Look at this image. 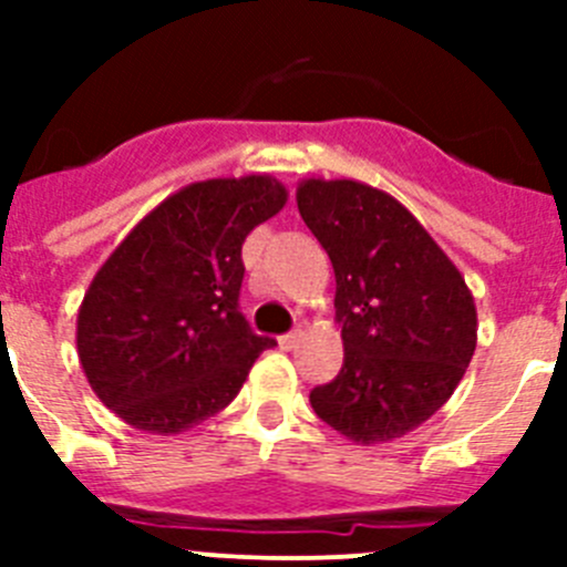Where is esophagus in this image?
<instances>
[{
  "label": "esophagus",
  "instance_id": "1",
  "mask_svg": "<svg viewBox=\"0 0 567 567\" xmlns=\"http://www.w3.org/2000/svg\"><path fill=\"white\" fill-rule=\"evenodd\" d=\"M298 340H300V329H295V332H287V334H280L278 338V343H280V349H295V346H298Z\"/></svg>",
  "mask_w": 567,
  "mask_h": 567
}]
</instances>
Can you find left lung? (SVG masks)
I'll return each mask as SVG.
<instances>
[{
	"label": "left lung",
	"mask_w": 567,
	"mask_h": 567,
	"mask_svg": "<svg viewBox=\"0 0 567 567\" xmlns=\"http://www.w3.org/2000/svg\"><path fill=\"white\" fill-rule=\"evenodd\" d=\"M298 209L334 269L343 338L338 378L309 392L315 414L358 445L432 417L477 349L465 278L398 198L352 178H307Z\"/></svg>",
	"instance_id": "obj_1"
}]
</instances>
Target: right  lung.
<instances>
[{
  "label": "right lung",
  "mask_w": 567,
  "mask_h": 567,
  "mask_svg": "<svg viewBox=\"0 0 567 567\" xmlns=\"http://www.w3.org/2000/svg\"><path fill=\"white\" fill-rule=\"evenodd\" d=\"M287 204L272 175L209 178L164 198L130 229L76 320L90 389L127 425L178 434L233 403L275 346L238 312L240 247Z\"/></svg>",
  "instance_id": "add662e5"
}]
</instances>
